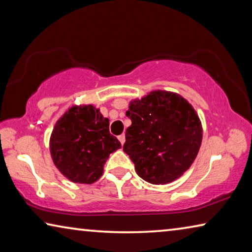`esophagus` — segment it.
Listing matches in <instances>:
<instances>
[{
    "mask_svg": "<svg viewBox=\"0 0 252 252\" xmlns=\"http://www.w3.org/2000/svg\"><path fill=\"white\" fill-rule=\"evenodd\" d=\"M118 139H119V141L121 142V144H123V143L126 142V135H125V134L119 135V136H118Z\"/></svg>",
    "mask_w": 252,
    "mask_h": 252,
    "instance_id": "34e87169",
    "label": "esophagus"
}]
</instances>
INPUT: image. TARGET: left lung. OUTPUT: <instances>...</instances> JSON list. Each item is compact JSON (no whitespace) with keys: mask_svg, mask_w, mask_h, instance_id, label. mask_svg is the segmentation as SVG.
<instances>
[{"mask_svg":"<svg viewBox=\"0 0 252 252\" xmlns=\"http://www.w3.org/2000/svg\"><path fill=\"white\" fill-rule=\"evenodd\" d=\"M126 114L132 125L126 131L123 151L140 178L164 185L191 167L201 146L202 126L186 99L173 92L152 91L132 100Z\"/></svg>","mask_w":252,"mask_h":252,"instance_id":"left-lung-1","label":"left lung"}]
</instances>
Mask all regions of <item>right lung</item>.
Instances as JSON below:
<instances>
[{
  "label": "right lung",
  "mask_w": 252,
  "mask_h": 252,
  "mask_svg": "<svg viewBox=\"0 0 252 252\" xmlns=\"http://www.w3.org/2000/svg\"><path fill=\"white\" fill-rule=\"evenodd\" d=\"M109 125V119L91 104L72 106L55 123L50 138L51 157L70 181L91 185L102 176L110 153L121 148Z\"/></svg>",
  "instance_id": "1"
}]
</instances>
